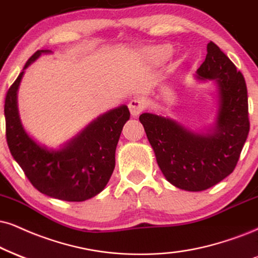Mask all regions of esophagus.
<instances>
[{
  "label": "esophagus",
  "mask_w": 258,
  "mask_h": 258,
  "mask_svg": "<svg viewBox=\"0 0 258 258\" xmlns=\"http://www.w3.org/2000/svg\"><path fill=\"white\" fill-rule=\"evenodd\" d=\"M145 109V101L142 99H140V98H134V99H132L129 101V110H130V113H132V116H139L140 113L142 112Z\"/></svg>",
  "instance_id": "34e87169"
}]
</instances>
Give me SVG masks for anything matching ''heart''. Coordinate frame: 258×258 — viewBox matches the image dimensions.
Instances as JSON below:
<instances>
[{
  "label": "heart",
  "mask_w": 258,
  "mask_h": 258,
  "mask_svg": "<svg viewBox=\"0 0 258 258\" xmlns=\"http://www.w3.org/2000/svg\"><path fill=\"white\" fill-rule=\"evenodd\" d=\"M171 49L167 46H151L145 49L144 56L152 64H160L170 56Z\"/></svg>",
  "instance_id": "1"
}]
</instances>
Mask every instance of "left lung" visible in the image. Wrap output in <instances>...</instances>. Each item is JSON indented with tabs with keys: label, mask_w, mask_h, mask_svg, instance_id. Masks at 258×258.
<instances>
[{
	"label": "left lung",
	"mask_w": 258,
	"mask_h": 258,
	"mask_svg": "<svg viewBox=\"0 0 258 258\" xmlns=\"http://www.w3.org/2000/svg\"><path fill=\"white\" fill-rule=\"evenodd\" d=\"M196 79L217 85L218 113L211 128L194 132L167 116H140L161 172L186 191L209 189L233 172L250 129L244 76L213 41Z\"/></svg>",
	"instance_id": "8db88e82"
}]
</instances>
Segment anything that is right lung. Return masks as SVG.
Listing matches in <instances>:
<instances>
[{"label":"right lung","instance_id":"obj_1","mask_svg":"<svg viewBox=\"0 0 258 258\" xmlns=\"http://www.w3.org/2000/svg\"><path fill=\"white\" fill-rule=\"evenodd\" d=\"M51 53L38 50L26 62L5 100L6 136L9 151L32 185L44 195L81 202L106 186L114 168V153L123 125L130 118L126 105L107 111L92 120L59 148H47L25 130L18 109V90L25 69Z\"/></svg>","mask_w":258,"mask_h":258}]
</instances>
